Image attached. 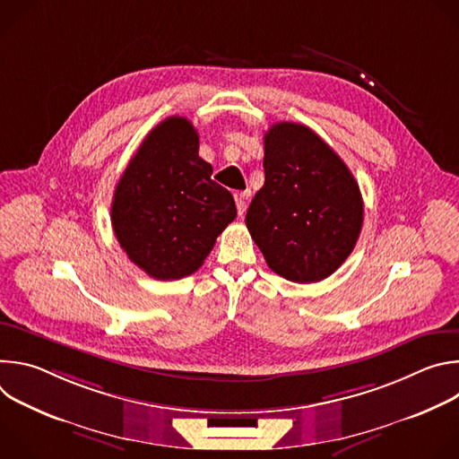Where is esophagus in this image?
Segmentation results:
<instances>
[{"label":"esophagus","instance_id":"obj_1","mask_svg":"<svg viewBox=\"0 0 459 459\" xmlns=\"http://www.w3.org/2000/svg\"><path fill=\"white\" fill-rule=\"evenodd\" d=\"M247 198H248L247 192H238L236 194V207H238L239 216H243V212L247 211Z\"/></svg>","mask_w":459,"mask_h":459}]
</instances>
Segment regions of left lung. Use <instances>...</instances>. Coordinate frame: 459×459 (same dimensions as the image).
I'll use <instances>...</instances> for the list:
<instances>
[{"mask_svg":"<svg viewBox=\"0 0 459 459\" xmlns=\"http://www.w3.org/2000/svg\"><path fill=\"white\" fill-rule=\"evenodd\" d=\"M264 169L245 223L267 265L296 283L329 278L361 232L358 181L312 128L290 121L265 134Z\"/></svg>","mask_w":459,"mask_h":459,"instance_id":"1","label":"left lung"}]
</instances>
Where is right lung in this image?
<instances>
[{"instance_id": "obj_1", "label": "right lung", "mask_w": 459, "mask_h": 459, "mask_svg": "<svg viewBox=\"0 0 459 459\" xmlns=\"http://www.w3.org/2000/svg\"><path fill=\"white\" fill-rule=\"evenodd\" d=\"M200 138L186 117L154 126L119 178L110 220L128 259L156 280L198 271L236 218L232 194L211 179Z\"/></svg>"}]
</instances>
